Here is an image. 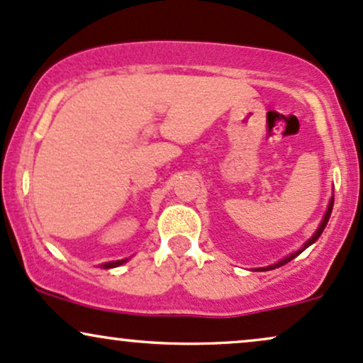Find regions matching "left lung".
I'll return each mask as SVG.
<instances>
[{
	"label": "left lung",
	"mask_w": 363,
	"mask_h": 363,
	"mask_svg": "<svg viewBox=\"0 0 363 363\" xmlns=\"http://www.w3.org/2000/svg\"><path fill=\"white\" fill-rule=\"evenodd\" d=\"M333 206H335V195H333V199H331V202H329V207H328V211H325V216H324V219H323V223H320V226H319V230L315 231V233H313V236L311 240H308L307 243H305L303 245V248H300L298 252H295V254H291V255H288L286 259H283V260H279L278 264H274V266H269V267H262V271H271V269H276V267H279V266H284V264L286 262H290V260H293L296 257V255L298 254H302V252L305 250V248L307 247H311L313 242H315L317 238H319L320 235H323V231H324V228H325V225H328V221H329V218H331V213H333Z\"/></svg>",
	"instance_id": "obj_1"
}]
</instances>
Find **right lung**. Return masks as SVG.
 Returning a JSON list of instances; mask_svg holds the SVG:
<instances>
[{
    "label": "right lung",
    "mask_w": 363,
    "mask_h": 363,
    "mask_svg": "<svg viewBox=\"0 0 363 363\" xmlns=\"http://www.w3.org/2000/svg\"><path fill=\"white\" fill-rule=\"evenodd\" d=\"M123 262H127V260H115V262H106L104 264V269H109V267H116V266H121V264H123Z\"/></svg>",
    "instance_id": "1"
}]
</instances>
